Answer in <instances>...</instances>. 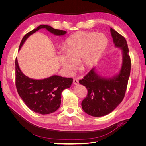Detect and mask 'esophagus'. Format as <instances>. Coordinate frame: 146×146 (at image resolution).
I'll return each instance as SVG.
<instances>
[{
  "label": "esophagus",
  "instance_id": "esophagus-1",
  "mask_svg": "<svg viewBox=\"0 0 146 146\" xmlns=\"http://www.w3.org/2000/svg\"><path fill=\"white\" fill-rule=\"evenodd\" d=\"M73 83L74 84V85H78V80L77 78H75V79H74V80H73Z\"/></svg>",
  "mask_w": 146,
  "mask_h": 146
}]
</instances>
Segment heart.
I'll use <instances>...</instances> for the list:
<instances>
[{
  "instance_id": "obj_1",
  "label": "heart",
  "mask_w": 146,
  "mask_h": 146,
  "mask_svg": "<svg viewBox=\"0 0 146 146\" xmlns=\"http://www.w3.org/2000/svg\"><path fill=\"white\" fill-rule=\"evenodd\" d=\"M108 44V39L102 33L78 32L66 39L64 52L58 53L62 67L73 73L80 61L82 69H88L98 62Z\"/></svg>"
}]
</instances>
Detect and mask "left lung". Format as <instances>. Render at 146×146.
<instances>
[{"label": "left lung", "instance_id": "1", "mask_svg": "<svg viewBox=\"0 0 146 146\" xmlns=\"http://www.w3.org/2000/svg\"><path fill=\"white\" fill-rule=\"evenodd\" d=\"M110 32L114 46L122 50V63L119 74L113 77H102L92 68L79 81L88 92L82 107L86 114L94 117L107 115L117 107L124 98L130 77L131 60L126 39L112 28Z\"/></svg>", "mask_w": 146, "mask_h": 146}]
</instances>
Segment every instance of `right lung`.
<instances>
[{"mask_svg":"<svg viewBox=\"0 0 146 146\" xmlns=\"http://www.w3.org/2000/svg\"><path fill=\"white\" fill-rule=\"evenodd\" d=\"M41 29H46L56 36H63L66 31L55 29L51 26L41 25L26 34L22 39L19 50L31 35ZM16 86L17 92L25 105L32 111L41 114L56 111L61 104V92L71 86L73 79L54 75L41 80L30 78L19 68L17 58L15 61Z\"/></svg>","mask_w":146,"mask_h":146,"instance_id":"1","label":"right lung"}]
</instances>
